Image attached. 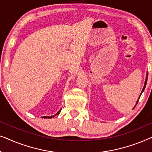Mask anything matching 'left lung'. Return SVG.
I'll use <instances>...</instances> for the list:
<instances>
[{"mask_svg": "<svg viewBox=\"0 0 152 152\" xmlns=\"http://www.w3.org/2000/svg\"><path fill=\"white\" fill-rule=\"evenodd\" d=\"M147 78H146V80H145V86H144V87H143V89H142V93L143 92V91L145 90V86H146V84H147ZM141 94H142V93H141ZM139 99H140V97H139L138 98V100H139ZM138 100L137 101V103H138Z\"/></svg>", "mask_w": 152, "mask_h": 152, "instance_id": "8db88e82", "label": "left lung"}]
</instances>
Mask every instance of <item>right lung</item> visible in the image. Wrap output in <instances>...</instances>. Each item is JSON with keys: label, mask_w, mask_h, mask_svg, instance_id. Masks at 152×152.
<instances>
[{"label": "right lung", "mask_w": 152, "mask_h": 152, "mask_svg": "<svg viewBox=\"0 0 152 152\" xmlns=\"http://www.w3.org/2000/svg\"><path fill=\"white\" fill-rule=\"evenodd\" d=\"M60 111H61V110H59V111H58V113L57 114H55V115H53V116H44V117H43V118H51L54 117V116H55L56 115H59V113Z\"/></svg>", "instance_id": "right-lung-1"}]
</instances>
